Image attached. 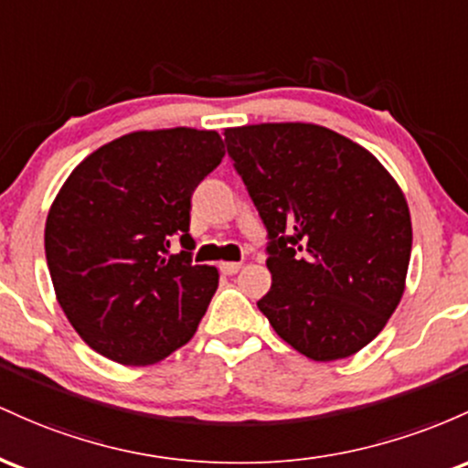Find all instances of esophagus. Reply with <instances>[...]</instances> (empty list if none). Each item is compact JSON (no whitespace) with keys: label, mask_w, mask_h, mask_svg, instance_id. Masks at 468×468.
Masks as SVG:
<instances>
[{"label":"esophagus","mask_w":468,"mask_h":468,"mask_svg":"<svg viewBox=\"0 0 468 468\" xmlns=\"http://www.w3.org/2000/svg\"><path fill=\"white\" fill-rule=\"evenodd\" d=\"M220 274H225V276H234L236 271L240 270V262H220Z\"/></svg>","instance_id":"obj_1"}]
</instances>
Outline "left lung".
<instances>
[{"label":"left lung","mask_w":468,"mask_h":468,"mask_svg":"<svg viewBox=\"0 0 468 468\" xmlns=\"http://www.w3.org/2000/svg\"><path fill=\"white\" fill-rule=\"evenodd\" d=\"M225 145L270 239L259 309L307 358L354 356L402 298L413 239L402 190L371 152L323 125L228 128Z\"/></svg>","instance_id":"8db88e82"}]
</instances>
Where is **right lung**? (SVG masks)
<instances>
[{
    "mask_svg": "<svg viewBox=\"0 0 468 468\" xmlns=\"http://www.w3.org/2000/svg\"><path fill=\"white\" fill-rule=\"evenodd\" d=\"M223 156L214 130H144L68 176L46 218V261L66 318L97 354L154 365L197 332L218 271L192 265V192ZM175 239L184 250L170 255Z\"/></svg>",
    "mask_w": 468,
    "mask_h": 468,
    "instance_id": "obj_1",
    "label": "right lung"
}]
</instances>
